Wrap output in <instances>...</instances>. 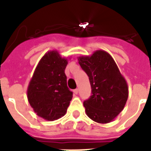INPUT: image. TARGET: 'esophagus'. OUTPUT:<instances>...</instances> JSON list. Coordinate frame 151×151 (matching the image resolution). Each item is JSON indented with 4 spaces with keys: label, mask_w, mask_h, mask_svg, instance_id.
Returning <instances> with one entry per match:
<instances>
[{
    "label": "esophagus",
    "mask_w": 151,
    "mask_h": 151,
    "mask_svg": "<svg viewBox=\"0 0 151 151\" xmlns=\"http://www.w3.org/2000/svg\"><path fill=\"white\" fill-rule=\"evenodd\" d=\"M78 91H79V90H78V89H74V90H73V93H74L75 95H78Z\"/></svg>",
    "instance_id": "obj_1"
}]
</instances>
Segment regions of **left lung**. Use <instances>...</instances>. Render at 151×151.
Wrapping results in <instances>:
<instances>
[{"label": "left lung", "mask_w": 151, "mask_h": 151, "mask_svg": "<svg viewBox=\"0 0 151 151\" xmlns=\"http://www.w3.org/2000/svg\"><path fill=\"white\" fill-rule=\"evenodd\" d=\"M88 74L92 95L84 101L87 116L99 123H109L124 109L129 96L127 81L109 52L96 50L91 56L78 57Z\"/></svg>", "instance_id": "left-lung-1"}]
</instances>
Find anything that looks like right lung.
<instances>
[{"label":"right lung","mask_w":151,"mask_h":151,"mask_svg":"<svg viewBox=\"0 0 151 151\" xmlns=\"http://www.w3.org/2000/svg\"><path fill=\"white\" fill-rule=\"evenodd\" d=\"M67 63V58L58 51H49L41 58L29 81L28 101L35 113L47 121L64 116L73 98L64 72Z\"/></svg>","instance_id":"right-lung-1"}]
</instances>
